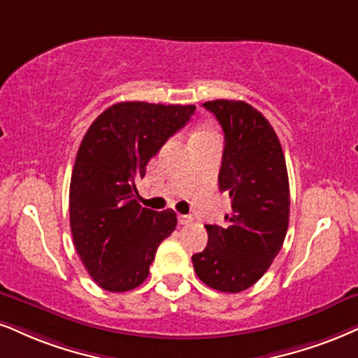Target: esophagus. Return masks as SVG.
I'll return each instance as SVG.
<instances>
[{
	"instance_id": "esophagus-1",
	"label": "esophagus",
	"mask_w": 358,
	"mask_h": 358,
	"mask_svg": "<svg viewBox=\"0 0 358 358\" xmlns=\"http://www.w3.org/2000/svg\"><path fill=\"white\" fill-rule=\"evenodd\" d=\"M178 220L180 226H187V224L192 222V215H187V214H179L178 215Z\"/></svg>"
}]
</instances>
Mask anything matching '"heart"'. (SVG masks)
Instances as JSON below:
<instances>
[{
    "label": "heart",
    "mask_w": 358,
    "mask_h": 358,
    "mask_svg": "<svg viewBox=\"0 0 358 358\" xmlns=\"http://www.w3.org/2000/svg\"><path fill=\"white\" fill-rule=\"evenodd\" d=\"M199 134H206V132H199Z\"/></svg>",
    "instance_id": "obj_1"
}]
</instances>
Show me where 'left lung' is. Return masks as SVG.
Here are the masks:
<instances>
[{"mask_svg": "<svg viewBox=\"0 0 358 358\" xmlns=\"http://www.w3.org/2000/svg\"><path fill=\"white\" fill-rule=\"evenodd\" d=\"M204 108L224 131L219 189L232 199L226 226H206L207 247L194 271L220 292L254 285L279 254L289 227V176L280 141L262 113L244 101L215 99Z\"/></svg>", "mask_w": 358, "mask_h": 358, "instance_id": "1", "label": "left lung"}]
</instances>
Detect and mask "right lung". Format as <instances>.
Returning <instances> with one entry per match:
<instances>
[{
	"mask_svg": "<svg viewBox=\"0 0 358 358\" xmlns=\"http://www.w3.org/2000/svg\"><path fill=\"white\" fill-rule=\"evenodd\" d=\"M194 111L192 104L117 103L83 138L69 186V224L79 257L104 290L127 292L143 284L159 244L178 226L174 210L141 207L136 182Z\"/></svg>",
	"mask_w": 358,
	"mask_h": 358,
	"instance_id": "add662e5",
	"label": "right lung"
}]
</instances>
